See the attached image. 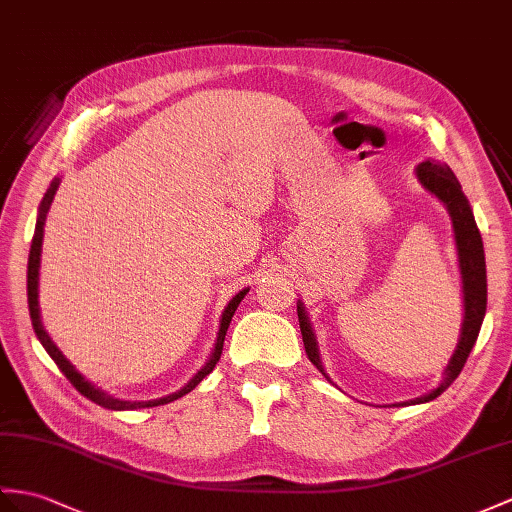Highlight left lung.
Instances as JSON below:
<instances>
[{
  "label": "left lung",
  "instance_id": "left-lung-1",
  "mask_svg": "<svg viewBox=\"0 0 512 512\" xmlns=\"http://www.w3.org/2000/svg\"><path fill=\"white\" fill-rule=\"evenodd\" d=\"M417 178L430 193H434L441 199L447 210H450L456 249H458L460 278H463L465 319H463V328H460L458 345L450 358V363H447V367H445L441 384L436 386L434 391H430L428 395L417 397V400H410V404H423V402L436 400V397H439L447 389V386H450L458 378V373L463 371V367L467 363L469 352L473 350V345H476L482 319L486 313V263H484L482 236L476 226V219H473L467 197H465L463 189H460V182L456 180L454 171L450 167L441 165V162H436V160H426V162H421V165H417ZM297 319H299V330H302V339H304V347H306L310 363H313L323 373V376L328 378V373H326V369H323L321 358H319L317 339L313 334V328H310V321H308V315L304 313L302 304H297Z\"/></svg>",
  "mask_w": 512,
  "mask_h": 512
}]
</instances>
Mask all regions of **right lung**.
Segmentation results:
<instances>
[{"mask_svg":"<svg viewBox=\"0 0 512 512\" xmlns=\"http://www.w3.org/2000/svg\"><path fill=\"white\" fill-rule=\"evenodd\" d=\"M58 182H60V180H54V182H52V186H49L45 197H43V202H41L39 219H36L34 239H32V247H30V258H28V306H30V319H32V328H34L36 336H39V341H41L43 347H45V352H47L49 356H52V360L58 365V369H60L62 373H65L67 380H69L73 386H76V389H78L84 397H89L91 402H95V404H99V406H104V408H110V410H136V408L162 406V404H169V402H173V400H178V397H182V395H186V393H191V391L195 389V386H197L199 382H202V380L208 376V373L215 369V365L219 363L221 350H223V341H226V332H228V328H230V321H232L234 310L239 308L241 299L247 295L249 289L239 291V293H236V295L230 299V304L226 306V310H223V315H221V326H219V334H217V343H215L213 356L208 358V363H206L202 369H199V371L195 373V376H193V380H191L189 384H186V386H182V389H180L178 393H171V395H167V397H160V400H149V402H126V400H117V397H112V395L104 393L102 389H95V386H93L89 380H84L82 373H78L76 367H73L65 356H62V352L54 345V341L49 339V334L45 332L43 323H41V308H39V267H41L43 226H45V219H47V210H49V206H52V202H54Z\"/></svg>","mask_w":512,"mask_h":512,"instance_id":"add662e5","label":"right lung"}]
</instances>
